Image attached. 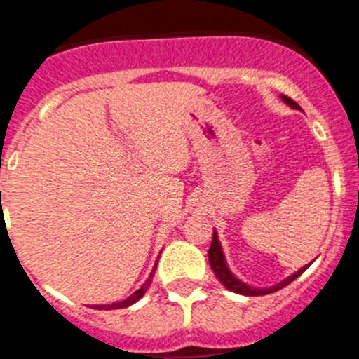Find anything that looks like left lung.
<instances>
[{"instance_id": "obj_1", "label": "left lung", "mask_w": 359, "mask_h": 359, "mask_svg": "<svg viewBox=\"0 0 359 359\" xmlns=\"http://www.w3.org/2000/svg\"><path fill=\"white\" fill-rule=\"evenodd\" d=\"M282 98H284V102L290 104V106L294 107V109H298V107H300L297 102H294L293 98L286 97V95H282ZM208 261H210V266H212V269H214L215 277L223 282L226 290L233 291V293H239V294H248V297H259V294L275 293V291L282 290V287H286L287 284H291V282L294 280V278L300 277V275H302L304 271L307 269V266H309L307 264V266H304L302 269H298L297 273H293L291 277H287L286 280L280 282V284H277V286L268 287V290H255V287H250V286H246V284H243L241 280H237V278L230 273V269H228L226 262H224L223 250H221V244H219L217 233H215V231H214V237H212L210 250H208Z\"/></svg>"}]
</instances>
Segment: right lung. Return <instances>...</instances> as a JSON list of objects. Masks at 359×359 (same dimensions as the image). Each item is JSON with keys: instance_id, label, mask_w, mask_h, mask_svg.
Masks as SVG:
<instances>
[{"instance_id": "obj_1", "label": "right lung", "mask_w": 359, "mask_h": 359, "mask_svg": "<svg viewBox=\"0 0 359 359\" xmlns=\"http://www.w3.org/2000/svg\"><path fill=\"white\" fill-rule=\"evenodd\" d=\"M154 271H156V266H154V269H152V273L149 275V278L145 280L144 286L140 287L138 291H135V293L131 294L129 298H126V300H122V302H116V304H106V306H95L97 309H122V307H128L131 306V304H135L136 300H140L142 297H144V293L147 291V287L151 286V282H152V277H154Z\"/></svg>"}]
</instances>
